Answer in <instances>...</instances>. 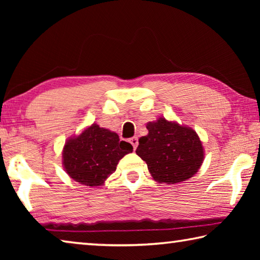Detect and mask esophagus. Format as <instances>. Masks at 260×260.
Listing matches in <instances>:
<instances>
[{"instance_id":"esophagus-1","label":"esophagus","mask_w":260,"mask_h":260,"mask_svg":"<svg viewBox=\"0 0 260 260\" xmlns=\"http://www.w3.org/2000/svg\"><path fill=\"white\" fill-rule=\"evenodd\" d=\"M129 143L132 144V146H133L134 150H135L136 147H138V144H139V139H138V136H133V138L129 139Z\"/></svg>"}]
</instances>
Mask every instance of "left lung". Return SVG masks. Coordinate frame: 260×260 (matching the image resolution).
<instances>
[{
	"label": "left lung",
	"instance_id": "left-lung-1",
	"mask_svg": "<svg viewBox=\"0 0 260 260\" xmlns=\"http://www.w3.org/2000/svg\"><path fill=\"white\" fill-rule=\"evenodd\" d=\"M149 134L139 140L136 155L147 162L158 182L178 183L191 178L204 159L196 132L165 118L148 122Z\"/></svg>",
	"mask_w": 260,
	"mask_h": 260
}]
</instances>
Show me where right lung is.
Returning a JSON list of instances; mask_svg holds the SVG:
<instances>
[{
	"label": "right lung",
	"mask_w": 260,
	"mask_h": 260,
	"mask_svg": "<svg viewBox=\"0 0 260 260\" xmlns=\"http://www.w3.org/2000/svg\"><path fill=\"white\" fill-rule=\"evenodd\" d=\"M132 151V144L120 141L117 133L93 124L65 143L63 164L77 182L101 186L116 171L118 161Z\"/></svg>",
	"instance_id": "obj_1"
}]
</instances>
